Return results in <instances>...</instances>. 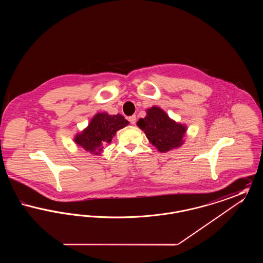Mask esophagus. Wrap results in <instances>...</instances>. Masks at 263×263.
<instances>
[{"label":"esophagus","instance_id":"1","mask_svg":"<svg viewBox=\"0 0 263 263\" xmlns=\"http://www.w3.org/2000/svg\"><path fill=\"white\" fill-rule=\"evenodd\" d=\"M128 120H129V122L131 123V124H136V121H137V119H136V116L135 115H132V116H130L129 118H128Z\"/></svg>","mask_w":263,"mask_h":263}]
</instances>
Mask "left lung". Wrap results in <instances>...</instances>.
<instances>
[{"label":"left lung","mask_w":263,"mask_h":263,"mask_svg":"<svg viewBox=\"0 0 263 263\" xmlns=\"http://www.w3.org/2000/svg\"><path fill=\"white\" fill-rule=\"evenodd\" d=\"M149 142L162 153L176 149L183 144L186 126L175 122L162 108L153 106L147 110L145 118L137 122Z\"/></svg>","instance_id":"obj_1"}]
</instances>
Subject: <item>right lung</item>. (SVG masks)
I'll return each mask as SVG.
<instances>
[{"label":"right lung","instance_id":"1","mask_svg":"<svg viewBox=\"0 0 263 263\" xmlns=\"http://www.w3.org/2000/svg\"><path fill=\"white\" fill-rule=\"evenodd\" d=\"M128 124L129 122L121 114L98 113L92 117L88 127L76 135L74 140L78 146L98 155L102 152L104 145L111 142L116 132Z\"/></svg>","mask_w":263,"mask_h":263}]
</instances>
